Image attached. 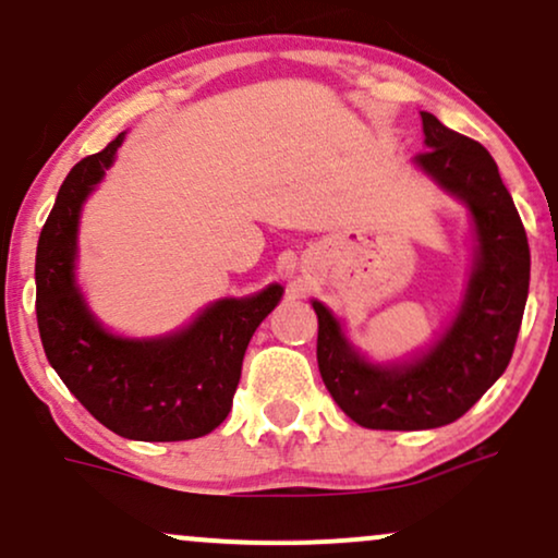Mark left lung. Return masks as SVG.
Segmentation results:
<instances>
[{
    "instance_id": "left-lung-1",
    "label": "left lung",
    "mask_w": 558,
    "mask_h": 558,
    "mask_svg": "<svg viewBox=\"0 0 558 558\" xmlns=\"http://www.w3.org/2000/svg\"><path fill=\"white\" fill-rule=\"evenodd\" d=\"M425 172L470 207L477 257L462 310L425 356L401 367L364 362L336 317L315 301L317 364L325 388L369 430H427L459 420L480 401L514 354L530 288L527 233L483 144L422 112Z\"/></svg>"
}]
</instances>
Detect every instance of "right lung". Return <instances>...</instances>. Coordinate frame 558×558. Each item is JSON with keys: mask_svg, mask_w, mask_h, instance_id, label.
Listing matches in <instances>:
<instances>
[{"mask_svg": "<svg viewBox=\"0 0 558 558\" xmlns=\"http://www.w3.org/2000/svg\"><path fill=\"white\" fill-rule=\"evenodd\" d=\"M125 133L83 157L44 222L36 248V319L47 360L70 393L112 433L131 440H191L228 417L246 345L283 288L222 299L189 328L155 341L107 332L73 280L83 198L101 181Z\"/></svg>", "mask_w": 558, "mask_h": 558, "instance_id": "add662e5", "label": "right lung"}]
</instances>
